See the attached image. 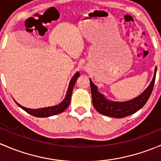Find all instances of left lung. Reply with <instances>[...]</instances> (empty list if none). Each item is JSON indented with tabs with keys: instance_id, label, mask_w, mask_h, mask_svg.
<instances>
[{
	"instance_id": "left-lung-1",
	"label": "left lung",
	"mask_w": 161,
	"mask_h": 161,
	"mask_svg": "<svg viewBox=\"0 0 161 161\" xmlns=\"http://www.w3.org/2000/svg\"><path fill=\"white\" fill-rule=\"evenodd\" d=\"M156 73L157 67L155 68L153 78L149 86L139 97L125 102L111 101L106 99L103 94L98 92L97 86L94 85L93 82L90 79L93 107L99 113L106 116L117 118H125L136 113L146 104L148 99L150 98L155 82Z\"/></svg>"
}]
</instances>
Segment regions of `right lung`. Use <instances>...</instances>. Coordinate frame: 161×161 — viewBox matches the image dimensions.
Masks as SVG:
<instances>
[{
	"label": "right lung",
	"instance_id": "obj_1",
	"mask_svg": "<svg viewBox=\"0 0 161 161\" xmlns=\"http://www.w3.org/2000/svg\"><path fill=\"white\" fill-rule=\"evenodd\" d=\"M79 75H79V71H78V72H76L75 74L73 75V77L71 78L70 82H69V88H68L67 92H66L65 97H64V99L63 100V101L61 102V103H60L58 105L48 107V108H39V109H30V108H24L22 105L19 104L17 102H15V103H17L18 106L20 107L22 109H23L24 111H26L27 113L32 115V116L37 117V118H47V117L53 116V115L61 114V112L65 111L66 108H67L69 106V104H70L71 93H72L73 88H74V86L75 84L76 80H77L78 78L79 77Z\"/></svg>",
	"mask_w": 161,
	"mask_h": 161
}]
</instances>
